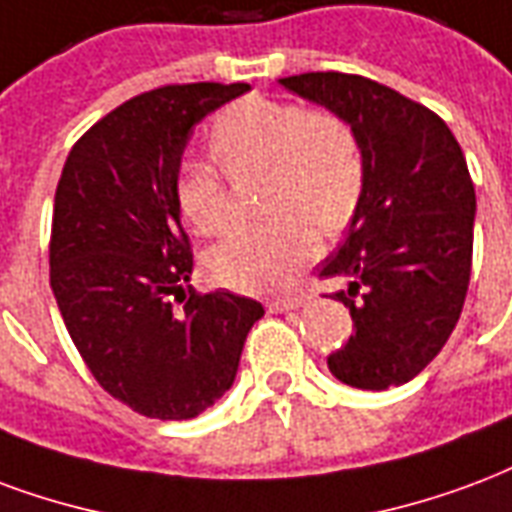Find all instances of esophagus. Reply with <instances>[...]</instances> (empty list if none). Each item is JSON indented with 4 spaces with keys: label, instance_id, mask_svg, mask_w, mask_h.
<instances>
[{
    "label": "esophagus",
    "instance_id": "1",
    "mask_svg": "<svg viewBox=\"0 0 512 512\" xmlns=\"http://www.w3.org/2000/svg\"><path fill=\"white\" fill-rule=\"evenodd\" d=\"M304 304H306L304 295H290V298H274V301L268 304V312L282 314V312H290V309H298V306H304Z\"/></svg>",
    "mask_w": 512,
    "mask_h": 512
}]
</instances>
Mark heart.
I'll list each match as a JSON object with an SVG mask.
<instances>
[{"label": "heart", "mask_w": 512, "mask_h": 512, "mask_svg": "<svg viewBox=\"0 0 512 512\" xmlns=\"http://www.w3.org/2000/svg\"><path fill=\"white\" fill-rule=\"evenodd\" d=\"M208 146L230 176L266 170L263 206L276 211L260 225L233 230L208 252V274L217 285L244 293L287 287L320 246L313 222L339 230L361 200V143L339 113L246 97L219 113ZM176 198L203 236H217L230 225L225 184L203 162L181 168Z\"/></svg>", "instance_id": "obj_1"}]
</instances>
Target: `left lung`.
<instances>
[{
  "label": "left lung",
  "instance_id": "1",
  "mask_svg": "<svg viewBox=\"0 0 512 512\" xmlns=\"http://www.w3.org/2000/svg\"><path fill=\"white\" fill-rule=\"evenodd\" d=\"M339 113L363 151V192L339 252L320 266L355 333L328 355L344 385L388 391L418 377L458 323L472 271L475 187L448 124L426 105L347 73L279 78Z\"/></svg>",
  "mask_w": 512,
  "mask_h": 512
}]
</instances>
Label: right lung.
<instances>
[{
  "mask_svg": "<svg viewBox=\"0 0 512 512\" xmlns=\"http://www.w3.org/2000/svg\"><path fill=\"white\" fill-rule=\"evenodd\" d=\"M249 92L184 83L138 94L70 151L54 198L51 287L94 380L146 418L189 420L230 391L263 306L189 287L176 198L195 124Z\"/></svg>",
  "mask_w": 512,
  "mask_h": 512,
  "instance_id": "1",
  "label": "right lung"
}]
</instances>
